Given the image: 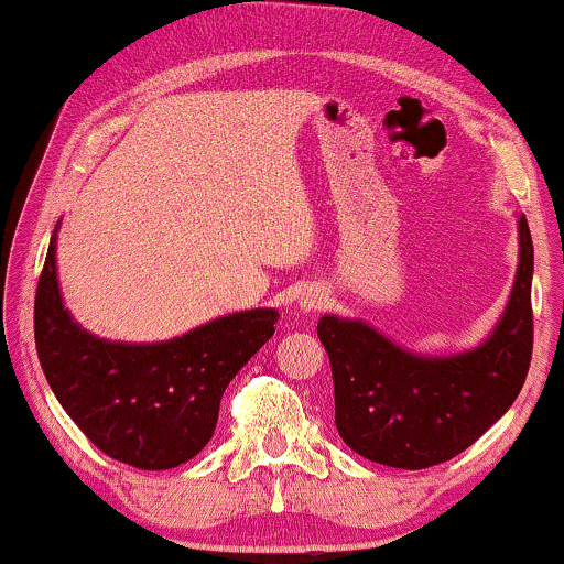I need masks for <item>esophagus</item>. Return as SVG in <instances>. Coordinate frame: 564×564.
<instances>
[{
    "instance_id": "1",
    "label": "esophagus",
    "mask_w": 564,
    "mask_h": 564,
    "mask_svg": "<svg viewBox=\"0 0 564 564\" xmlns=\"http://www.w3.org/2000/svg\"><path fill=\"white\" fill-rule=\"evenodd\" d=\"M327 304V294L319 286H310L299 299V306H302L304 312H319L323 306Z\"/></svg>"
}]
</instances>
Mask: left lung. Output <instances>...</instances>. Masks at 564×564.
Here are the masks:
<instances>
[{
  "label": "left lung",
  "instance_id": "obj_1",
  "mask_svg": "<svg viewBox=\"0 0 564 564\" xmlns=\"http://www.w3.org/2000/svg\"><path fill=\"white\" fill-rule=\"evenodd\" d=\"M518 231L520 262L510 302L479 348L419 356L361 319H319V344L333 369L335 426L354 453L419 471L471 447L510 409L533 351V245L525 216Z\"/></svg>",
  "mask_w": 564,
  "mask_h": 564
}]
</instances>
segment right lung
<instances>
[{
  "label": "right lung",
  "mask_w": 564,
  "mask_h": 564,
  "mask_svg": "<svg viewBox=\"0 0 564 564\" xmlns=\"http://www.w3.org/2000/svg\"><path fill=\"white\" fill-rule=\"evenodd\" d=\"M275 323V310H247L161 344L96 338L64 310L56 237L33 306L35 351L56 401L98 451L142 471L182 466L208 445L226 384Z\"/></svg>",
  "instance_id": "obj_1"
}]
</instances>
